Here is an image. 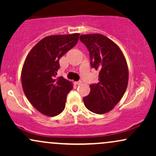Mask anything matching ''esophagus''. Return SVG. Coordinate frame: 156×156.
Returning a JSON list of instances; mask_svg holds the SVG:
<instances>
[{"mask_svg":"<svg viewBox=\"0 0 156 156\" xmlns=\"http://www.w3.org/2000/svg\"><path fill=\"white\" fill-rule=\"evenodd\" d=\"M75 83H76V85H80V84L82 83V81L81 80H78V81H76Z\"/></svg>","mask_w":156,"mask_h":156,"instance_id":"1","label":"esophagus"}]
</instances>
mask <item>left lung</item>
I'll use <instances>...</instances> for the list:
<instances>
[{
	"instance_id": "8db88e82",
	"label": "left lung",
	"mask_w": 156,
	"mask_h": 156,
	"mask_svg": "<svg viewBox=\"0 0 156 156\" xmlns=\"http://www.w3.org/2000/svg\"><path fill=\"white\" fill-rule=\"evenodd\" d=\"M90 55L91 67L99 71L97 83L83 98L87 109L98 114L110 112L120 101L128 83V68L122 52L116 43L100 34L80 36Z\"/></svg>"
}]
</instances>
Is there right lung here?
Wrapping results in <instances>:
<instances>
[{"instance_id":"1","label":"right lung","mask_w":156,"mask_h":156,"mask_svg":"<svg viewBox=\"0 0 156 156\" xmlns=\"http://www.w3.org/2000/svg\"><path fill=\"white\" fill-rule=\"evenodd\" d=\"M79 34L48 36L28 53L21 72L23 92L34 107L48 117L58 115L65 108L72 82L56 77L59 59L77 44Z\"/></svg>"}]
</instances>
